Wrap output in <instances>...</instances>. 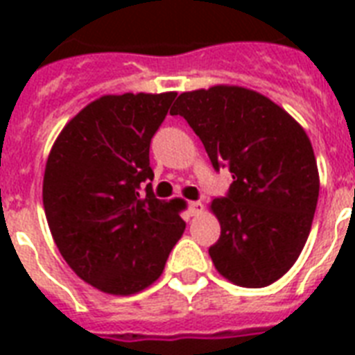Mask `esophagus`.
I'll return each mask as SVG.
<instances>
[{"label":"esophagus","mask_w":355,"mask_h":355,"mask_svg":"<svg viewBox=\"0 0 355 355\" xmlns=\"http://www.w3.org/2000/svg\"><path fill=\"white\" fill-rule=\"evenodd\" d=\"M188 210L191 216H199L200 211L205 210V206H202V202H199V200H193V202H189Z\"/></svg>","instance_id":"1"}]
</instances>
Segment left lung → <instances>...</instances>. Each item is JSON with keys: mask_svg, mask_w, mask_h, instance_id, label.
<instances>
[{"mask_svg": "<svg viewBox=\"0 0 355 355\" xmlns=\"http://www.w3.org/2000/svg\"><path fill=\"white\" fill-rule=\"evenodd\" d=\"M182 116L232 184L211 200L221 236L208 248L216 269L243 287H265L291 269L311 230L319 171L308 134L258 92L239 86L180 94Z\"/></svg>", "mask_w": 355, "mask_h": 355, "instance_id": "8db88e82", "label": "left lung"}]
</instances>
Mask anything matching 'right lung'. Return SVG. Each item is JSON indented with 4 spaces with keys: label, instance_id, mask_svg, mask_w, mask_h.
Listing matches in <instances>:
<instances>
[{
    "label": "right lung",
    "instance_id": "right-lung-1",
    "mask_svg": "<svg viewBox=\"0 0 355 355\" xmlns=\"http://www.w3.org/2000/svg\"><path fill=\"white\" fill-rule=\"evenodd\" d=\"M175 92L105 96L64 127L47 158L44 210L66 263L110 295L162 275L186 223L153 193L150 139Z\"/></svg>",
    "mask_w": 355,
    "mask_h": 355
}]
</instances>
